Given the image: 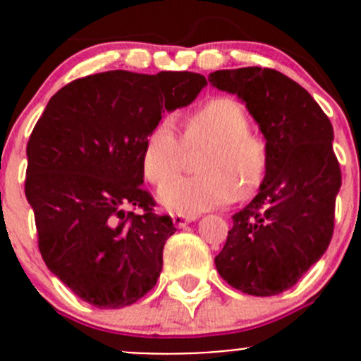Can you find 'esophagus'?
I'll use <instances>...</instances> for the list:
<instances>
[{"label": "esophagus", "mask_w": 361, "mask_h": 361, "mask_svg": "<svg viewBox=\"0 0 361 361\" xmlns=\"http://www.w3.org/2000/svg\"><path fill=\"white\" fill-rule=\"evenodd\" d=\"M194 220H195L194 214H181V213L173 214V221H174V225H176L178 228L187 227V225L190 224V221H194Z\"/></svg>", "instance_id": "esophagus-1"}]
</instances>
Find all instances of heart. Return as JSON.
Segmentation results:
<instances>
[{
	"mask_svg": "<svg viewBox=\"0 0 361 361\" xmlns=\"http://www.w3.org/2000/svg\"><path fill=\"white\" fill-rule=\"evenodd\" d=\"M250 126L245 106L224 96L213 97L185 115L183 140L171 122L157 123L148 133L141 154L145 178L155 187L179 172L185 149L207 150L198 164L201 177L163 184L160 201L164 206L195 214L257 195L269 173V148Z\"/></svg>",
	"mask_w": 361,
	"mask_h": 361,
	"instance_id": "1",
	"label": "heart"
}]
</instances>
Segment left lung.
<instances>
[{
	"mask_svg": "<svg viewBox=\"0 0 361 361\" xmlns=\"http://www.w3.org/2000/svg\"><path fill=\"white\" fill-rule=\"evenodd\" d=\"M207 80L245 101L269 148L265 183L232 216L214 264L243 293H283L332 241L342 181L332 123L304 87L276 69H220Z\"/></svg>",
	"mask_w": 361,
	"mask_h": 361,
	"instance_id": "8db88e82",
	"label": "left lung"
}]
</instances>
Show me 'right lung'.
Returning <instances> with one entry per match:
<instances>
[{
  "label": "right lung",
  "instance_id": "obj_1",
  "mask_svg": "<svg viewBox=\"0 0 361 361\" xmlns=\"http://www.w3.org/2000/svg\"><path fill=\"white\" fill-rule=\"evenodd\" d=\"M206 83L190 71L97 73L57 90L36 122L25 197L39 253L90 305L126 307L157 283L176 227L141 185L143 145L164 111L190 104Z\"/></svg>",
  "mask_w": 361,
  "mask_h": 361
}]
</instances>
